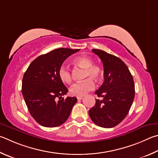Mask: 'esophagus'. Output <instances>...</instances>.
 <instances>
[{"instance_id": "esophagus-1", "label": "esophagus", "mask_w": 158, "mask_h": 158, "mask_svg": "<svg viewBox=\"0 0 158 158\" xmlns=\"http://www.w3.org/2000/svg\"><path fill=\"white\" fill-rule=\"evenodd\" d=\"M83 99V97H77V100L78 101H80V100Z\"/></svg>"}]
</instances>
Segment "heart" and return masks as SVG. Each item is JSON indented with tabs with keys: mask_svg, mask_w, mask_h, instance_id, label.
Returning <instances> with one entry per match:
<instances>
[{
	"mask_svg": "<svg viewBox=\"0 0 158 158\" xmlns=\"http://www.w3.org/2000/svg\"><path fill=\"white\" fill-rule=\"evenodd\" d=\"M74 63L79 66L85 68L84 78L88 79L74 84L70 88V93L74 96L81 97L85 95L88 92L93 90L95 84L92 79L100 81L102 78L103 72L98 65H93V60L88 57H78L74 60ZM58 75L59 79L65 84H70L72 81L71 71L67 65L63 64L59 67Z\"/></svg>",
	"mask_w": 158,
	"mask_h": 158,
	"instance_id": "b5f03b06",
	"label": "heart"
}]
</instances>
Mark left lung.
I'll list each match as a JSON object with an SVG mask.
<instances>
[{"label":"left lung","instance_id":"1","mask_svg":"<svg viewBox=\"0 0 158 158\" xmlns=\"http://www.w3.org/2000/svg\"><path fill=\"white\" fill-rule=\"evenodd\" d=\"M103 63L104 81L95 94V105L88 111L94 124L103 128H113L123 121L128 113L135 97L133 76L127 65L117 56L93 49Z\"/></svg>","mask_w":158,"mask_h":158}]
</instances>
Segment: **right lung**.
Returning <instances> with one entry per match:
<instances>
[{"instance_id":"right-lung-1","label":"right lung","mask_w":158,"mask_h":158,"mask_svg":"<svg viewBox=\"0 0 158 158\" xmlns=\"http://www.w3.org/2000/svg\"><path fill=\"white\" fill-rule=\"evenodd\" d=\"M79 50L55 49L37 57L25 71L23 96L30 114L43 127H56L64 124L77 102L75 97H62L68 90L59 79L58 70L68 56Z\"/></svg>"}]
</instances>
